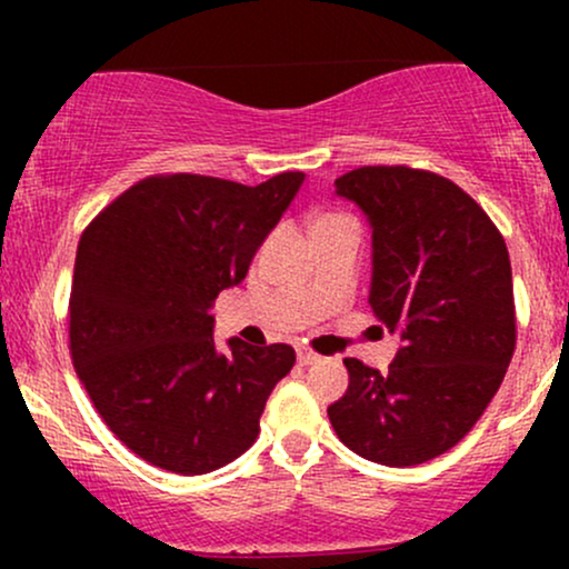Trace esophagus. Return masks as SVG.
<instances>
[{
  "label": "esophagus",
  "instance_id": "34e87169",
  "mask_svg": "<svg viewBox=\"0 0 569 569\" xmlns=\"http://www.w3.org/2000/svg\"><path fill=\"white\" fill-rule=\"evenodd\" d=\"M297 361H299V367H312L316 361H321V356H316V352L307 350V348H299L297 350Z\"/></svg>",
  "mask_w": 569,
  "mask_h": 569
}]
</instances>
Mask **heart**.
<instances>
[{
  "mask_svg": "<svg viewBox=\"0 0 569 569\" xmlns=\"http://www.w3.org/2000/svg\"><path fill=\"white\" fill-rule=\"evenodd\" d=\"M323 219H331V217H323ZM323 219H318V221H323Z\"/></svg>",
  "mask_w": 569,
  "mask_h": 569,
  "instance_id": "heart-1",
  "label": "heart"
}]
</instances>
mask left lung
Returning a JSON list of instances; mask_svg holds the SVG:
<instances>
[{"label":"left lung","instance_id":"left-lung-1","mask_svg":"<svg viewBox=\"0 0 569 569\" xmlns=\"http://www.w3.org/2000/svg\"><path fill=\"white\" fill-rule=\"evenodd\" d=\"M335 192L369 221V305L401 345L385 375L345 358L350 385L329 420L356 455L420 466L476 426L511 363L506 240L471 194L428 171L356 168L339 176Z\"/></svg>","mask_w":569,"mask_h":569}]
</instances>
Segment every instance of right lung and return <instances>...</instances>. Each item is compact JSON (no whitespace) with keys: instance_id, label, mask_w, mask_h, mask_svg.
<instances>
[{"instance_id":"right-lung-1","label":"right lung","mask_w":569,"mask_h":569,"mask_svg":"<svg viewBox=\"0 0 569 569\" xmlns=\"http://www.w3.org/2000/svg\"><path fill=\"white\" fill-rule=\"evenodd\" d=\"M305 173L257 187L152 176L82 232L69 302L71 361L109 430L162 471L211 473L257 441L293 348L213 342V299L246 278Z\"/></svg>"}]
</instances>
